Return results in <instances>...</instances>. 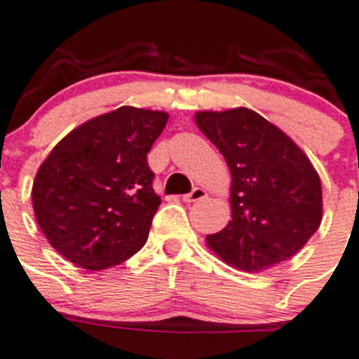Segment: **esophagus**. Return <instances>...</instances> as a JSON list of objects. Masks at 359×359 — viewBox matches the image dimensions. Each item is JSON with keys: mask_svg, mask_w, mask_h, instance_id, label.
Returning <instances> with one entry per match:
<instances>
[{"mask_svg": "<svg viewBox=\"0 0 359 359\" xmlns=\"http://www.w3.org/2000/svg\"><path fill=\"white\" fill-rule=\"evenodd\" d=\"M205 197H206V190L201 189V187H196L192 192L187 194V196H183V201L196 203V201H201V199H205Z\"/></svg>", "mask_w": 359, "mask_h": 359, "instance_id": "34e87169", "label": "esophagus"}]
</instances>
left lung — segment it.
I'll list each match as a JSON object with an SVG mask.
<instances>
[{"label":"left lung","mask_w":359,"mask_h":359,"mask_svg":"<svg viewBox=\"0 0 359 359\" xmlns=\"http://www.w3.org/2000/svg\"><path fill=\"white\" fill-rule=\"evenodd\" d=\"M197 128L231 172V220L206 236L219 258L265 271L304 248L320 226V177L297 144L249 108L197 111Z\"/></svg>","instance_id":"8db88e82"}]
</instances>
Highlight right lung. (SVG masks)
Here are the masks:
<instances>
[{
    "label": "right lung",
    "instance_id": "obj_1",
    "mask_svg": "<svg viewBox=\"0 0 359 359\" xmlns=\"http://www.w3.org/2000/svg\"><path fill=\"white\" fill-rule=\"evenodd\" d=\"M165 111L121 107L87 121L53 147L32 189L49 244L87 271H104L140 251L160 206L147 153Z\"/></svg>",
    "mask_w": 359,
    "mask_h": 359
}]
</instances>
